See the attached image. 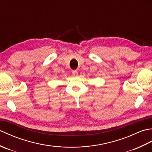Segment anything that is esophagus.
Listing matches in <instances>:
<instances>
[{
    "label": "esophagus",
    "mask_w": 152,
    "mask_h": 152,
    "mask_svg": "<svg viewBox=\"0 0 152 152\" xmlns=\"http://www.w3.org/2000/svg\"><path fill=\"white\" fill-rule=\"evenodd\" d=\"M72 74H73V76H77L78 75V71H77V70H73L72 71Z\"/></svg>",
    "instance_id": "34e87169"
}]
</instances>
